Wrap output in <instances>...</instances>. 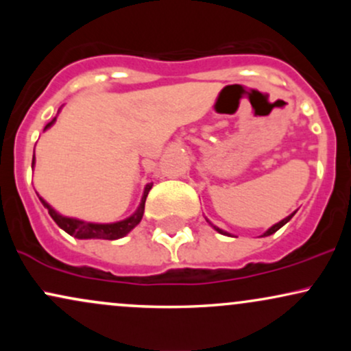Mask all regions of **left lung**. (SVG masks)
Listing matches in <instances>:
<instances>
[{"instance_id":"1","label":"left lung","mask_w":351,"mask_h":351,"mask_svg":"<svg viewBox=\"0 0 351 351\" xmlns=\"http://www.w3.org/2000/svg\"><path fill=\"white\" fill-rule=\"evenodd\" d=\"M295 213H297V211H293V213H292V215H289L287 217H284V219H282V221H279V223H276V224H274V226H271V228H269V229H267V231H265V232H264V234H263V236H261V237H265V236H271V234H274V232H276V231H279V229H280L282 226H284V224H287V223H289V221H291V219H292V216H293V215H295ZM204 219H206V221H208V223H209V226H211L213 229H215V231H217V232H219V234H223V236H231V234H229V232H228V231H224V229H221V228H217V226H215V224H213V223H211V221H209V219H208V217H204Z\"/></svg>"}]
</instances>
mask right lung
<instances>
[{
  "label": "right lung",
  "instance_id": "obj_1",
  "mask_svg": "<svg viewBox=\"0 0 351 351\" xmlns=\"http://www.w3.org/2000/svg\"><path fill=\"white\" fill-rule=\"evenodd\" d=\"M58 114H59V112H58ZM56 119H58V115H56L54 119H52L51 122L47 123L46 127H44V132H46L47 128H51L52 125L56 123ZM34 163H36V160L33 156V167H34ZM152 186H153V183H148L147 186H145L142 201H140L138 208H136V211L134 213V215L125 217V219H122V221H117V223H88V221L77 219V217L62 216L60 213L56 211V209L52 208L46 199H43L39 195L38 196H39V199H41L43 206L47 208V211H49L52 219L56 221V224H58L60 229H64L67 234L77 237V239H108V241H114V239H120V237L127 236L128 232H130L132 229H134L136 224L142 221L143 211H145V201H147L148 191H150Z\"/></svg>",
  "mask_w": 351,
  "mask_h": 351
}]
</instances>
